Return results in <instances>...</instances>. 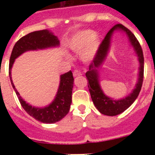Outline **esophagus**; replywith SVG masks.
Masks as SVG:
<instances>
[{"instance_id": "34e87169", "label": "esophagus", "mask_w": 155, "mask_h": 155, "mask_svg": "<svg viewBox=\"0 0 155 155\" xmlns=\"http://www.w3.org/2000/svg\"><path fill=\"white\" fill-rule=\"evenodd\" d=\"M82 75V73L81 71L79 70H75L74 71V72H73V76L74 77H77V76H80V75Z\"/></svg>"}]
</instances>
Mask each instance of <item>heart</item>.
Here are the masks:
<instances>
[{"label": "heart", "mask_w": 155, "mask_h": 155, "mask_svg": "<svg viewBox=\"0 0 155 155\" xmlns=\"http://www.w3.org/2000/svg\"><path fill=\"white\" fill-rule=\"evenodd\" d=\"M101 44L99 35L93 30H85L74 35L70 42V48L75 53H80V57L84 62L92 61L96 57Z\"/></svg>", "instance_id": "obj_1"}]
</instances>
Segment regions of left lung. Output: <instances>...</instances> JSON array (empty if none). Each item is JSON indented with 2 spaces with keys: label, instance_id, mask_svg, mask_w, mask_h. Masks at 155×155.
<instances>
[{
  "label": "left lung",
  "instance_id": "8db88e82",
  "mask_svg": "<svg viewBox=\"0 0 155 155\" xmlns=\"http://www.w3.org/2000/svg\"><path fill=\"white\" fill-rule=\"evenodd\" d=\"M117 31H122L128 37L129 41L135 50L137 54L140 68H139V79L135 87L131 94L123 97L121 99L114 100L113 98L106 96L103 93L99 84V76L98 69L103 65L107 55L110 46V40L113 34ZM86 77L88 80V89L90 95L96 108L100 113L107 116H117L126 110L138 97L142 82H143V75H144V57L142 53V47L137 40L134 35L130 30L125 27L121 24L114 25L106 35L104 39L102 41L100 49L97 55L94 58L92 63L89 65V70L86 72Z\"/></svg>",
  "mask_w": 155,
  "mask_h": 155
}]
</instances>
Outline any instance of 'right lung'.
<instances>
[{
    "label": "right lung",
    "instance_id": "add662e5",
    "mask_svg": "<svg viewBox=\"0 0 155 155\" xmlns=\"http://www.w3.org/2000/svg\"><path fill=\"white\" fill-rule=\"evenodd\" d=\"M59 46V40L57 36L54 35L52 32L48 30H42L39 31L31 32L18 40L16 42L11 53L8 66V74L10 78L11 84L16 94L18 96L22 108L25 111L40 122L46 124H53L62 120L70 110L71 104V94H72L74 78L72 72L69 71L60 75V82L58 85V92L53 101L46 107L38 108L30 105L26 103L21 97L19 92L16 89L13 84L11 75V69L15 59L18 57L29 51L47 49Z\"/></svg>",
    "mask_w": 155,
    "mask_h": 155
}]
</instances>
